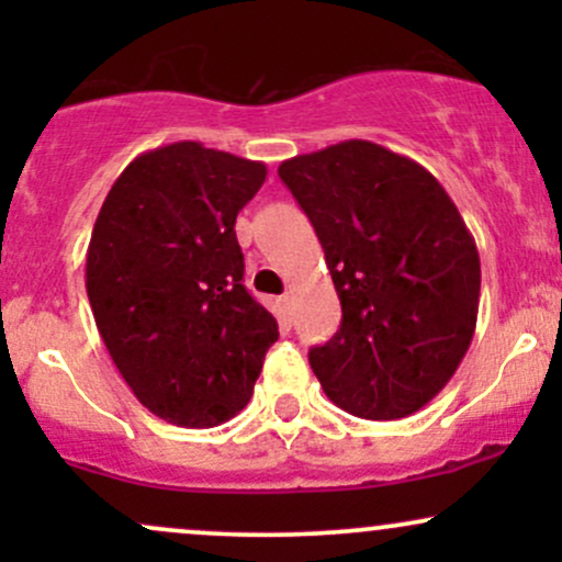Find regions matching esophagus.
Returning <instances> with one entry per match:
<instances>
[{
  "instance_id": "obj_1",
  "label": "esophagus",
  "mask_w": 562,
  "mask_h": 562,
  "mask_svg": "<svg viewBox=\"0 0 562 562\" xmlns=\"http://www.w3.org/2000/svg\"><path fill=\"white\" fill-rule=\"evenodd\" d=\"M280 306H282V312H293V295H290V293H285V295H282V299H280Z\"/></svg>"
}]
</instances>
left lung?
<instances>
[{"instance_id":"8db88e82","label":"left lung","mask_w":562,"mask_h":562,"mask_svg":"<svg viewBox=\"0 0 562 562\" xmlns=\"http://www.w3.org/2000/svg\"><path fill=\"white\" fill-rule=\"evenodd\" d=\"M325 250L338 333L308 351L330 402L364 420L423 409L454 375L479 319L481 261L438 179L367 139L282 160Z\"/></svg>"}]
</instances>
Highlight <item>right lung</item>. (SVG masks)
I'll return each mask as SVG.
<instances>
[{
    "label": "right lung",
    "instance_id": "right-lung-1",
    "mask_svg": "<svg viewBox=\"0 0 562 562\" xmlns=\"http://www.w3.org/2000/svg\"><path fill=\"white\" fill-rule=\"evenodd\" d=\"M267 166L173 142L126 166L97 214L87 295L142 406L214 428L250 402L277 319L243 285L235 218Z\"/></svg>",
    "mask_w": 562,
    "mask_h": 562
}]
</instances>
